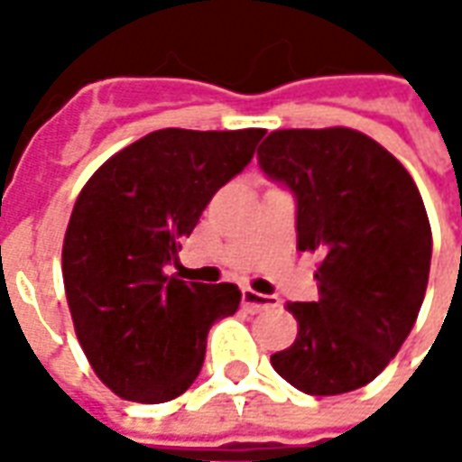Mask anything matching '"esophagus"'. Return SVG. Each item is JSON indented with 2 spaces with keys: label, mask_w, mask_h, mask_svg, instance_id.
<instances>
[{
  "label": "esophagus",
  "mask_w": 462,
  "mask_h": 462,
  "mask_svg": "<svg viewBox=\"0 0 462 462\" xmlns=\"http://www.w3.org/2000/svg\"><path fill=\"white\" fill-rule=\"evenodd\" d=\"M242 301H245V307H247L250 311L270 310V307H277V304H280V301H277V297L260 294V291H252V290H242Z\"/></svg>",
  "instance_id": "obj_1"
}]
</instances>
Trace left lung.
Segmentation results:
<instances>
[{"label": "left lung", "mask_w": 462, "mask_h": 462, "mask_svg": "<svg viewBox=\"0 0 462 462\" xmlns=\"http://www.w3.org/2000/svg\"><path fill=\"white\" fill-rule=\"evenodd\" d=\"M262 172L297 200V247L319 254L317 301H290L300 334L272 354L310 396L366 386L416 324L433 237L416 182L374 138L351 128L270 133Z\"/></svg>", "instance_id": "1"}]
</instances>
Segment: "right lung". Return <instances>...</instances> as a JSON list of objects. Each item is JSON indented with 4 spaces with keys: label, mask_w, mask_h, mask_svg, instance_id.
<instances>
[{
    "label": "right lung",
    "mask_w": 462,
    "mask_h": 462,
    "mask_svg": "<svg viewBox=\"0 0 462 462\" xmlns=\"http://www.w3.org/2000/svg\"><path fill=\"white\" fill-rule=\"evenodd\" d=\"M262 128H162L91 175L66 227L61 270L76 337L116 396L165 403L205 361L208 331L240 307L237 284L168 277L212 195L252 161Z\"/></svg>",
    "instance_id": "1"
}]
</instances>
